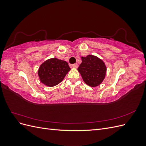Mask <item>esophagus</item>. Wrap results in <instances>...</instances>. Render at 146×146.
I'll return each mask as SVG.
<instances>
[{
	"instance_id": "obj_1",
	"label": "esophagus",
	"mask_w": 146,
	"mask_h": 146,
	"mask_svg": "<svg viewBox=\"0 0 146 146\" xmlns=\"http://www.w3.org/2000/svg\"><path fill=\"white\" fill-rule=\"evenodd\" d=\"M71 66H72V68H78V64L75 63V64H72Z\"/></svg>"
}]
</instances>
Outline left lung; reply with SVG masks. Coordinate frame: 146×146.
Wrapping results in <instances>:
<instances>
[{
  "label": "left lung",
  "mask_w": 146,
  "mask_h": 146,
  "mask_svg": "<svg viewBox=\"0 0 146 146\" xmlns=\"http://www.w3.org/2000/svg\"><path fill=\"white\" fill-rule=\"evenodd\" d=\"M82 63L78 68L83 80L91 87H96L103 82L107 66L103 60L92 55L82 57Z\"/></svg>",
  "instance_id": "left-lung-1"
}]
</instances>
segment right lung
<instances>
[{
	"mask_svg": "<svg viewBox=\"0 0 146 146\" xmlns=\"http://www.w3.org/2000/svg\"><path fill=\"white\" fill-rule=\"evenodd\" d=\"M70 70L66 61L53 58L47 60L40 65L38 74L41 83L52 87L62 82Z\"/></svg>",
	"mask_w": 146,
	"mask_h": 146,
	"instance_id": "add662e5",
	"label": "right lung"
}]
</instances>
